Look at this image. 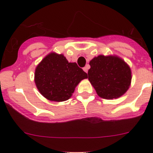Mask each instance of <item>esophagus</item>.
I'll return each instance as SVG.
<instances>
[{
    "label": "esophagus",
    "mask_w": 153,
    "mask_h": 153,
    "mask_svg": "<svg viewBox=\"0 0 153 153\" xmlns=\"http://www.w3.org/2000/svg\"><path fill=\"white\" fill-rule=\"evenodd\" d=\"M89 69V65H86V67H84V68H83V69H84V71L85 72H86V73H87L88 72V69Z\"/></svg>",
    "instance_id": "1"
}]
</instances>
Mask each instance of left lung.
Here are the masks:
<instances>
[{
  "instance_id": "8db88e82",
  "label": "left lung",
  "mask_w": 153,
  "mask_h": 153,
  "mask_svg": "<svg viewBox=\"0 0 153 153\" xmlns=\"http://www.w3.org/2000/svg\"><path fill=\"white\" fill-rule=\"evenodd\" d=\"M88 79L98 96L105 99L118 98L129 89L132 80L128 64L118 56L98 55L89 62Z\"/></svg>"
}]
</instances>
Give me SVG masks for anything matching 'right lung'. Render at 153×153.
<instances>
[{
    "mask_svg": "<svg viewBox=\"0 0 153 153\" xmlns=\"http://www.w3.org/2000/svg\"><path fill=\"white\" fill-rule=\"evenodd\" d=\"M87 74L77 65L69 63L61 54L51 52L37 66L35 82L40 93L49 101H67Z\"/></svg>",
    "mask_w": 153,
    "mask_h": 153,
    "instance_id": "1",
    "label": "right lung"
}]
</instances>
